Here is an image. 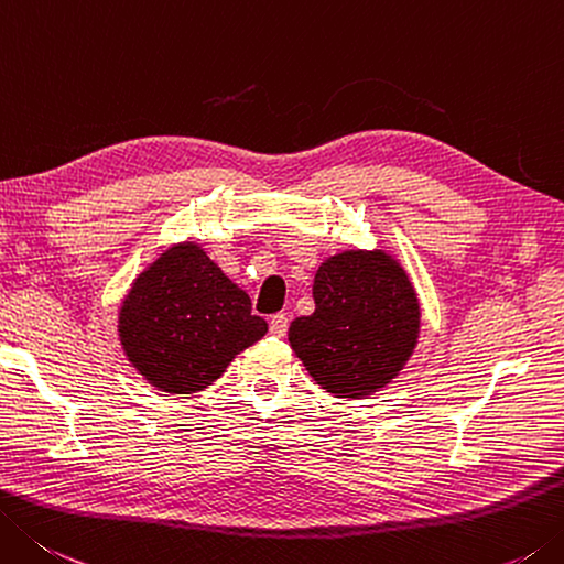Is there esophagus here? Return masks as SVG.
I'll list each match as a JSON object with an SVG mask.
<instances>
[{
  "instance_id": "1",
  "label": "esophagus",
  "mask_w": 564,
  "mask_h": 564,
  "mask_svg": "<svg viewBox=\"0 0 564 564\" xmlns=\"http://www.w3.org/2000/svg\"><path fill=\"white\" fill-rule=\"evenodd\" d=\"M286 326H290V318H286V314H274L270 318V334L282 338L286 334Z\"/></svg>"
}]
</instances>
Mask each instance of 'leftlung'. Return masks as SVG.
I'll return each instance as SVG.
<instances>
[{"label": "left lung", "instance_id": "obj_1", "mask_svg": "<svg viewBox=\"0 0 564 564\" xmlns=\"http://www.w3.org/2000/svg\"><path fill=\"white\" fill-rule=\"evenodd\" d=\"M312 316L294 318L290 344L310 376L336 398H366L405 366L420 332L408 274L386 252L328 258L314 278Z\"/></svg>", "mask_w": 564, "mask_h": 564}]
</instances>
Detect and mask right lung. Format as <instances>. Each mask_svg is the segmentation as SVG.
Wrapping results in <instances>:
<instances>
[{
	"label": "right lung",
	"mask_w": 564,
	"mask_h": 564,
	"mask_svg": "<svg viewBox=\"0 0 564 564\" xmlns=\"http://www.w3.org/2000/svg\"><path fill=\"white\" fill-rule=\"evenodd\" d=\"M268 332L250 296L194 242L169 248L137 278L120 312L127 358L159 390H204Z\"/></svg>",
	"instance_id": "right-lung-1"
}]
</instances>
